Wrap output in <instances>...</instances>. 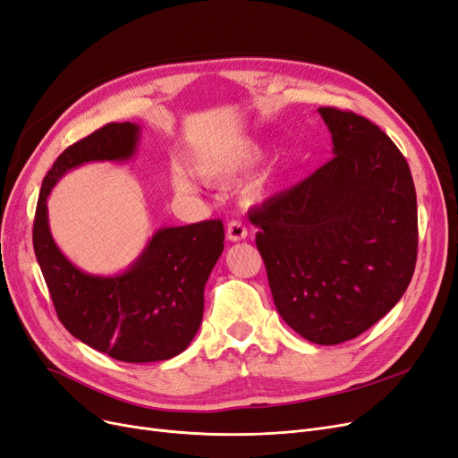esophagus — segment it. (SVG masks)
<instances>
[{"label": "esophagus", "instance_id": "obj_1", "mask_svg": "<svg viewBox=\"0 0 458 458\" xmlns=\"http://www.w3.org/2000/svg\"><path fill=\"white\" fill-rule=\"evenodd\" d=\"M246 236H248V229L241 219H233V222L227 224V241L239 242V241H244Z\"/></svg>", "mask_w": 458, "mask_h": 458}]
</instances>
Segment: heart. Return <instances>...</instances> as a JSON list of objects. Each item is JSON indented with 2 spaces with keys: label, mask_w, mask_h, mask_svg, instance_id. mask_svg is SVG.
Returning a JSON list of instances; mask_svg holds the SVG:
<instances>
[{
  "label": "heart",
  "mask_w": 458,
  "mask_h": 458,
  "mask_svg": "<svg viewBox=\"0 0 458 458\" xmlns=\"http://www.w3.org/2000/svg\"><path fill=\"white\" fill-rule=\"evenodd\" d=\"M259 150L255 146H242L239 150H233L229 154H217V156H205L199 157L193 163L195 173L208 182H227L244 173L253 165L258 159ZM173 188L180 193H186L191 190V180L184 171H176L173 174Z\"/></svg>",
  "instance_id": "heart-1"
}]
</instances>
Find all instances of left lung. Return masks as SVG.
I'll use <instances>...</instances> for the list:
<instances>
[{
    "instance_id": "obj_1",
    "label": "left lung",
    "mask_w": 458,
    "mask_h": 458,
    "mask_svg": "<svg viewBox=\"0 0 458 458\" xmlns=\"http://www.w3.org/2000/svg\"><path fill=\"white\" fill-rule=\"evenodd\" d=\"M333 159L250 214L282 319L335 345L377 323L408 289L417 259V197L406 157L376 123L318 108Z\"/></svg>"
}]
</instances>
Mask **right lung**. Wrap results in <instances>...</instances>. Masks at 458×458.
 Instances as JSON below:
<instances>
[{
  "instance_id": "1",
  "label": "right lung",
  "mask_w": 458,
  "mask_h": 458,
  "mask_svg": "<svg viewBox=\"0 0 458 458\" xmlns=\"http://www.w3.org/2000/svg\"><path fill=\"white\" fill-rule=\"evenodd\" d=\"M139 137L137 123H106L64 150L43 180L33 250L56 314L72 336L116 360L156 362L184 352L199 331L205 284L224 251V224L207 219L157 229L123 272L96 276L72 265L54 242L47 208L65 173L91 161L131 159Z\"/></svg>"
}]
</instances>
